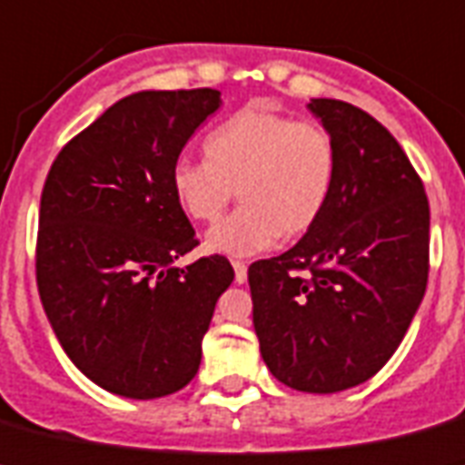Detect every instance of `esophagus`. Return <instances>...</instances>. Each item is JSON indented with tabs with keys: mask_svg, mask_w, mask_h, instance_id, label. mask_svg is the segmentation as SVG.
<instances>
[{
	"mask_svg": "<svg viewBox=\"0 0 465 465\" xmlns=\"http://www.w3.org/2000/svg\"><path fill=\"white\" fill-rule=\"evenodd\" d=\"M232 268H235L237 284H244V282H247V263H242V261H232Z\"/></svg>",
	"mask_w": 465,
	"mask_h": 465,
	"instance_id": "1",
	"label": "esophagus"
}]
</instances>
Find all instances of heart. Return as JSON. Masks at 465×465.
<instances>
[{
	"instance_id": "b5f03b06",
	"label": "heart",
	"mask_w": 465,
	"mask_h": 465,
	"mask_svg": "<svg viewBox=\"0 0 465 465\" xmlns=\"http://www.w3.org/2000/svg\"><path fill=\"white\" fill-rule=\"evenodd\" d=\"M206 162H178L172 188L185 216L213 223L235 197L242 206L206 235L212 252L252 256L277 237L299 240L322 218L339 173L334 136L315 122L247 105L206 136Z\"/></svg>"
}]
</instances>
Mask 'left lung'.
Returning a JSON list of instances; mask_svg holds the SVG:
<instances>
[{"instance_id": "obj_1", "label": "left lung", "mask_w": 465, "mask_h": 465, "mask_svg": "<svg viewBox=\"0 0 465 465\" xmlns=\"http://www.w3.org/2000/svg\"><path fill=\"white\" fill-rule=\"evenodd\" d=\"M339 150L320 223L275 259L249 265L261 355L293 391L339 392L379 371L402 343L430 271L421 176L386 126L312 98Z\"/></svg>"}]
</instances>
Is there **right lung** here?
Segmentation results:
<instances>
[{
  "label": "right lung",
  "instance_id": "1",
  "mask_svg": "<svg viewBox=\"0 0 465 465\" xmlns=\"http://www.w3.org/2000/svg\"><path fill=\"white\" fill-rule=\"evenodd\" d=\"M218 105L216 89L131 94L63 145L44 183L35 252L44 312L74 367L122 398L188 386L235 277L221 253L173 268L200 240L172 172Z\"/></svg>",
  "mask_w": 465,
  "mask_h": 465
}]
</instances>
